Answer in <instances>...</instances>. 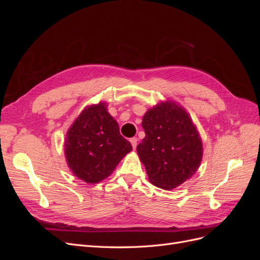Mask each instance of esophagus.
Masks as SVG:
<instances>
[{
    "instance_id": "1",
    "label": "esophagus",
    "mask_w": 260,
    "mask_h": 260,
    "mask_svg": "<svg viewBox=\"0 0 260 260\" xmlns=\"http://www.w3.org/2000/svg\"><path fill=\"white\" fill-rule=\"evenodd\" d=\"M130 142H131V145H132L133 149H136L137 148V143H138V139L137 138H131Z\"/></svg>"
}]
</instances>
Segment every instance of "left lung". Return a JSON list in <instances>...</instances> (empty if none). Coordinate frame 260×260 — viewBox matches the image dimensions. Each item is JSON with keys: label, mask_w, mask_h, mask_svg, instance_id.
<instances>
[{"label": "left lung", "mask_w": 260, "mask_h": 260, "mask_svg": "<svg viewBox=\"0 0 260 260\" xmlns=\"http://www.w3.org/2000/svg\"><path fill=\"white\" fill-rule=\"evenodd\" d=\"M145 138L137 152L149 182L172 190L190 179L203 158V143L191 116L175 101L159 102L144 114Z\"/></svg>", "instance_id": "1"}]
</instances>
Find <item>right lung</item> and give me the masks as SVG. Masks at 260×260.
<instances>
[{
    "instance_id": "1",
    "label": "right lung",
    "mask_w": 260,
    "mask_h": 260,
    "mask_svg": "<svg viewBox=\"0 0 260 260\" xmlns=\"http://www.w3.org/2000/svg\"><path fill=\"white\" fill-rule=\"evenodd\" d=\"M105 102L86 106L67 131L64 151L73 174L86 183H99L112 175L132 151Z\"/></svg>"
}]
</instances>
